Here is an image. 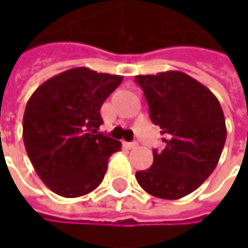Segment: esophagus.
I'll return each instance as SVG.
<instances>
[{
    "instance_id": "34e87169",
    "label": "esophagus",
    "mask_w": 248,
    "mask_h": 248,
    "mask_svg": "<svg viewBox=\"0 0 248 248\" xmlns=\"http://www.w3.org/2000/svg\"><path fill=\"white\" fill-rule=\"evenodd\" d=\"M122 145H124V149H129V150H131V149H134V147H137V142H122Z\"/></svg>"
}]
</instances>
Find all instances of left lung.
<instances>
[{
    "label": "left lung",
    "mask_w": 248,
    "mask_h": 248,
    "mask_svg": "<svg viewBox=\"0 0 248 248\" xmlns=\"http://www.w3.org/2000/svg\"><path fill=\"white\" fill-rule=\"evenodd\" d=\"M151 122L161 127L165 149L153 150L140 186L162 199H179L197 190L217 167L227 130L220 103L201 82L182 71L137 76Z\"/></svg>",
    "instance_id": "8db88e82"
}]
</instances>
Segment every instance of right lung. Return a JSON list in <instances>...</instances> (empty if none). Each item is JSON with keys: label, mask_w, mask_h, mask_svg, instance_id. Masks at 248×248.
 I'll return each instance as SVG.
<instances>
[{"label": "right lung", "mask_w": 248, "mask_h": 248, "mask_svg": "<svg viewBox=\"0 0 248 248\" xmlns=\"http://www.w3.org/2000/svg\"><path fill=\"white\" fill-rule=\"evenodd\" d=\"M122 76L74 67L44 82L26 103L22 137L41 181L65 198L95 190L121 142L98 133L101 106Z\"/></svg>", "instance_id": "1"}]
</instances>
